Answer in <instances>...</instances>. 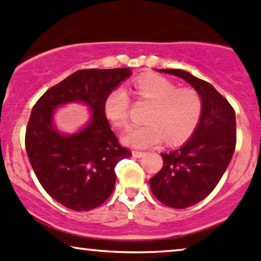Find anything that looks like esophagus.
<instances>
[{"label": "esophagus", "instance_id": "34e87169", "mask_svg": "<svg viewBox=\"0 0 261 261\" xmlns=\"http://www.w3.org/2000/svg\"><path fill=\"white\" fill-rule=\"evenodd\" d=\"M133 155H134L135 158H142V156H144V155H146V153H144V151L134 150V151H133Z\"/></svg>", "mask_w": 261, "mask_h": 261}]
</instances>
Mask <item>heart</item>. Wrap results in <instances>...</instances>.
Instances as JSON below:
<instances>
[{
    "label": "heart",
    "instance_id": "1",
    "mask_svg": "<svg viewBox=\"0 0 261 261\" xmlns=\"http://www.w3.org/2000/svg\"><path fill=\"white\" fill-rule=\"evenodd\" d=\"M133 88L138 101L148 102L151 110L144 119L147 125L131 127L124 135L125 144L144 149L158 146L164 138L169 144H177L194 133L202 114V101L196 90L177 88L170 79L156 74L138 77ZM103 111L113 126L126 127L130 112L126 91H111L105 100Z\"/></svg>",
    "mask_w": 261,
    "mask_h": 261
}]
</instances>
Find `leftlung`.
Returning <instances> with one entry per match:
<instances>
[{"mask_svg":"<svg viewBox=\"0 0 261 261\" xmlns=\"http://www.w3.org/2000/svg\"><path fill=\"white\" fill-rule=\"evenodd\" d=\"M183 78L200 95L202 114L190 140L179 149L161 153L164 166L149 179L150 190L172 208L193 206L212 193L236 147L235 111L223 95L183 70H158Z\"/></svg>","mask_w":261,"mask_h":261,"instance_id":"obj_1","label":"left lung"}]
</instances>
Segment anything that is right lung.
<instances>
[{
	"label": "right lung",
	"mask_w": 261,
	"mask_h": 261,
	"mask_svg": "<svg viewBox=\"0 0 261 261\" xmlns=\"http://www.w3.org/2000/svg\"><path fill=\"white\" fill-rule=\"evenodd\" d=\"M130 68L81 70L48 89L32 108L26 127L25 148L36 177L47 193L73 211L96 208L111 196L115 166L131 156L118 141L105 115L103 103ZM82 100L93 111L89 124L66 137L52 125L58 106Z\"/></svg>",
	"instance_id": "1"
}]
</instances>
